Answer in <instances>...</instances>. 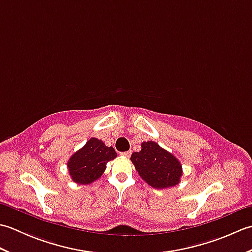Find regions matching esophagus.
<instances>
[{"instance_id":"34e87169","label":"esophagus","mask_w":252,"mask_h":252,"mask_svg":"<svg viewBox=\"0 0 252 252\" xmlns=\"http://www.w3.org/2000/svg\"><path fill=\"white\" fill-rule=\"evenodd\" d=\"M122 157H126V158H130V156H131V152H123V153H121L120 154Z\"/></svg>"}]
</instances>
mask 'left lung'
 I'll return each instance as SVG.
<instances>
[{"label":"left lung","instance_id":"obj_1","mask_svg":"<svg viewBox=\"0 0 252 252\" xmlns=\"http://www.w3.org/2000/svg\"><path fill=\"white\" fill-rule=\"evenodd\" d=\"M140 152L132 154L131 161L146 183L157 189L178 185L183 175L180 160L154 141L143 142Z\"/></svg>","mask_w":252,"mask_h":252}]
</instances>
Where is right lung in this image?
<instances>
[{
  "label": "right lung",
  "instance_id": "right-lung-1",
  "mask_svg": "<svg viewBox=\"0 0 252 252\" xmlns=\"http://www.w3.org/2000/svg\"><path fill=\"white\" fill-rule=\"evenodd\" d=\"M117 157L114 147L91 137L85 145L69 158L67 168L71 180L77 184L89 185L98 180L106 170L107 162Z\"/></svg>",
  "mask_w": 252,
  "mask_h": 252
}]
</instances>
